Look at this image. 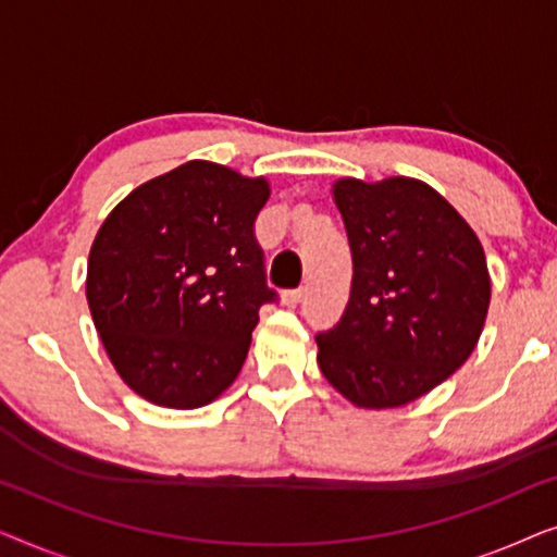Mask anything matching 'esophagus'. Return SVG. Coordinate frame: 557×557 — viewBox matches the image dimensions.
Instances as JSON below:
<instances>
[{"label":"esophagus","mask_w":557,"mask_h":557,"mask_svg":"<svg viewBox=\"0 0 557 557\" xmlns=\"http://www.w3.org/2000/svg\"><path fill=\"white\" fill-rule=\"evenodd\" d=\"M304 296H307L304 288H294V292L284 294V304H286V307H299V304L304 301Z\"/></svg>","instance_id":"obj_1"}]
</instances>
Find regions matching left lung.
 I'll list each match as a JSON object with an SVG mask.
<instances>
[{
    "instance_id": "8db88e82",
    "label": "left lung",
    "mask_w": 557,
    "mask_h": 557,
    "mask_svg": "<svg viewBox=\"0 0 557 557\" xmlns=\"http://www.w3.org/2000/svg\"><path fill=\"white\" fill-rule=\"evenodd\" d=\"M352 250L345 314L317 334L319 370L357 408H400L474 352L490 309L484 248L421 180H337Z\"/></svg>"
}]
</instances>
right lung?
<instances>
[{
	"instance_id": "1",
	"label": "right lung",
	"mask_w": 557,
	"mask_h": 557,
	"mask_svg": "<svg viewBox=\"0 0 557 557\" xmlns=\"http://www.w3.org/2000/svg\"><path fill=\"white\" fill-rule=\"evenodd\" d=\"M263 177L193 159L128 193L88 256L90 317L121 380L162 408H200L246 362L265 284L253 223Z\"/></svg>"
}]
</instances>
